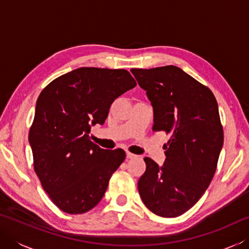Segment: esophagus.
Instances as JSON below:
<instances>
[{"instance_id":"esophagus-1","label":"esophagus","mask_w":249,"mask_h":249,"mask_svg":"<svg viewBox=\"0 0 249 249\" xmlns=\"http://www.w3.org/2000/svg\"><path fill=\"white\" fill-rule=\"evenodd\" d=\"M126 157H127V159H134V158H136L137 156L136 155H134V154H132V153H126Z\"/></svg>"}]
</instances>
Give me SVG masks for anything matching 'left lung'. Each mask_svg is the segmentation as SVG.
Wrapping results in <instances>:
<instances>
[{"label": "left lung", "mask_w": 249, "mask_h": 249, "mask_svg": "<svg viewBox=\"0 0 249 249\" xmlns=\"http://www.w3.org/2000/svg\"><path fill=\"white\" fill-rule=\"evenodd\" d=\"M154 108L153 129L170 135L160 167L146 157L138 181L144 204L162 217L191 209L212 181L223 147V127L214 94L176 66L132 69Z\"/></svg>", "instance_id": "obj_1"}]
</instances>
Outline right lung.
I'll return each instance as SVG.
<instances>
[{
	"label": "right lung",
	"instance_id": "1",
	"mask_svg": "<svg viewBox=\"0 0 249 249\" xmlns=\"http://www.w3.org/2000/svg\"><path fill=\"white\" fill-rule=\"evenodd\" d=\"M135 87L127 70L82 67L54 79L39 94L28 136L34 168L64 212L93 209L124 161L123 149H102L89 134L92 126L104 124L113 101Z\"/></svg>",
	"mask_w": 249,
	"mask_h": 249
}]
</instances>
